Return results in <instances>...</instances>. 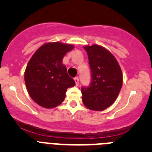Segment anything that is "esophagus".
<instances>
[{"label":"esophagus","mask_w":152,"mask_h":152,"mask_svg":"<svg viewBox=\"0 0 152 152\" xmlns=\"http://www.w3.org/2000/svg\"><path fill=\"white\" fill-rule=\"evenodd\" d=\"M75 84H76V85H78V84H79V78L77 77H75Z\"/></svg>","instance_id":"1"}]
</instances>
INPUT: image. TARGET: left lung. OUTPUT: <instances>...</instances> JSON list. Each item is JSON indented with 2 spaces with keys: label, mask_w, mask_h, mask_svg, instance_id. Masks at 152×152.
I'll use <instances>...</instances> for the list:
<instances>
[{
  "label": "left lung",
  "mask_w": 152,
  "mask_h": 152,
  "mask_svg": "<svg viewBox=\"0 0 152 152\" xmlns=\"http://www.w3.org/2000/svg\"><path fill=\"white\" fill-rule=\"evenodd\" d=\"M91 70V83L82 88V101L91 110L103 111L110 107L123 85V73L116 58L108 49L94 44L84 45Z\"/></svg>",
  "instance_id": "1"
}]
</instances>
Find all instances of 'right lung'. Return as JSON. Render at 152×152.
<instances>
[{
	"mask_svg": "<svg viewBox=\"0 0 152 152\" xmlns=\"http://www.w3.org/2000/svg\"><path fill=\"white\" fill-rule=\"evenodd\" d=\"M74 47L61 42H47L29 59L24 73L25 84L30 97L41 107L52 109L60 105L67 89L75 85L62 64L64 56Z\"/></svg>",
	"mask_w": 152,
	"mask_h": 152,
	"instance_id": "1",
	"label": "right lung"
}]
</instances>
